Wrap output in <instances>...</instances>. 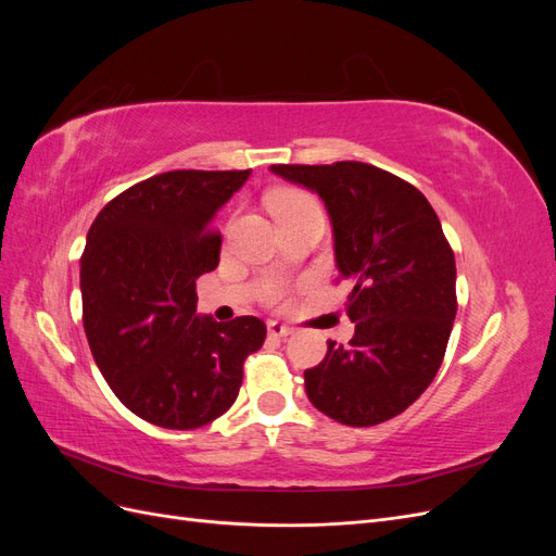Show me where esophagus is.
<instances>
[{"label":"esophagus","instance_id":"esophagus-1","mask_svg":"<svg viewBox=\"0 0 556 556\" xmlns=\"http://www.w3.org/2000/svg\"><path fill=\"white\" fill-rule=\"evenodd\" d=\"M268 329V336H276V339H282V336H290L292 333V327L282 325V323H276V319H271V323L266 325Z\"/></svg>","mask_w":556,"mask_h":556}]
</instances>
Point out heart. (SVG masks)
<instances>
[{
    "label": "heart",
    "mask_w": 556,
    "mask_h": 556,
    "mask_svg": "<svg viewBox=\"0 0 556 556\" xmlns=\"http://www.w3.org/2000/svg\"><path fill=\"white\" fill-rule=\"evenodd\" d=\"M306 204H315V201L308 194L296 192V190H282V192L271 197L274 215L280 213V211H288V208H294V206H306ZM271 296H278V290H271Z\"/></svg>",
    "instance_id": "1"
}]
</instances>
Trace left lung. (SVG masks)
Wrapping results in <instances>:
<instances>
[{
  "label": "left lung",
  "mask_w": 556,
  "mask_h": 556,
  "mask_svg": "<svg viewBox=\"0 0 556 556\" xmlns=\"http://www.w3.org/2000/svg\"><path fill=\"white\" fill-rule=\"evenodd\" d=\"M271 174L325 201L336 268L352 285L350 343L327 341L306 368L313 406L374 427L415 403L439 374L457 315V266L439 215L410 182L364 162L274 164Z\"/></svg>",
  "instance_id": "left-lung-1"
}]
</instances>
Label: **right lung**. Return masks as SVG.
<instances>
[{"label": "right lung", "mask_w": 556, "mask_h": 556, "mask_svg": "<svg viewBox=\"0 0 556 556\" xmlns=\"http://www.w3.org/2000/svg\"><path fill=\"white\" fill-rule=\"evenodd\" d=\"M245 172H166L94 217L80 257L83 327L113 394L150 425L197 429L239 396L266 327L197 313V278L220 262L213 220Z\"/></svg>", "instance_id": "obj_1"}]
</instances>
